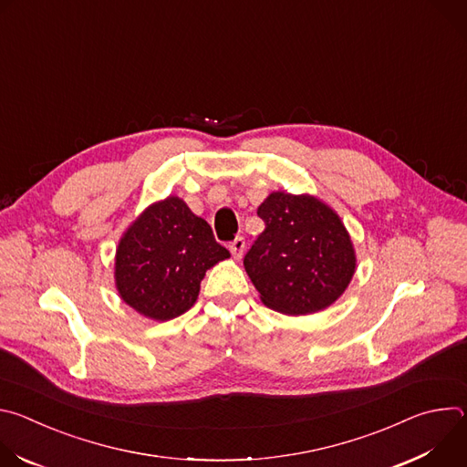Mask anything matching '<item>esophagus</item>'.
Returning a JSON list of instances; mask_svg holds the SVG:
<instances>
[{"mask_svg": "<svg viewBox=\"0 0 467 467\" xmlns=\"http://www.w3.org/2000/svg\"><path fill=\"white\" fill-rule=\"evenodd\" d=\"M229 251H231V254L238 260V258H242V254H244V251H245V240L242 238V236H236L231 244H229Z\"/></svg>", "mask_w": 467, "mask_h": 467, "instance_id": "34e87169", "label": "esophagus"}]
</instances>
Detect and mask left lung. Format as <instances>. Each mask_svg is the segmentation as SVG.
<instances>
[{"label": "left lung", "mask_w": 467, "mask_h": 467, "mask_svg": "<svg viewBox=\"0 0 467 467\" xmlns=\"http://www.w3.org/2000/svg\"><path fill=\"white\" fill-rule=\"evenodd\" d=\"M264 231L244 256L265 306L305 316L327 308L355 274V249L338 214L310 195L274 192L256 211Z\"/></svg>", "instance_id": "obj_1"}]
</instances>
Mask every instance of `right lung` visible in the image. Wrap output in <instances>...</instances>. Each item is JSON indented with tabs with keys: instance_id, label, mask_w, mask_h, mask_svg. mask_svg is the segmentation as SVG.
<instances>
[{
	"instance_id": "obj_1",
	"label": "right lung",
	"mask_w": 467,
	"mask_h": 467,
	"mask_svg": "<svg viewBox=\"0 0 467 467\" xmlns=\"http://www.w3.org/2000/svg\"><path fill=\"white\" fill-rule=\"evenodd\" d=\"M229 251L211 225L179 197L151 205L132 223L116 251L121 299L157 321L184 314L197 299L205 272Z\"/></svg>"
}]
</instances>
